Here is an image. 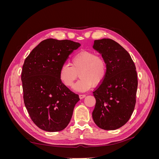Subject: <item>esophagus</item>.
I'll list each match as a JSON object with an SVG mask.
<instances>
[{
	"label": "esophagus",
	"mask_w": 159,
	"mask_h": 159,
	"mask_svg": "<svg viewBox=\"0 0 159 159\" xmlns=\"http://www.w3.org/2000/svg\"><path fill=\"white\" fill-rule=\"evenodd\" d=\"M79 97H80V99H83V98H84L85 97V94H80L79 95Z\"/></svg>",
	"instance_id": "obj_1"
}]
</instances>
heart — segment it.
Segmentation results:
<instances>
[{"instance_id":"obj_1","label":"heart","mask_w":159,"mask_h":159,"mask_svg":"<svg viewBox=\"0 0 159 159\" xmlns=\"http://www.w3.org/2000/svg\"><path fill=\"white\" fill-rule=\"evenodd\" d=\"M71 62V66L68 64L61 66L60 78L66 86L71 88L79 74L81 79L74 85L75 91L83 92L89 90L93 85H99L106 75V62L92 52L81 51L74 56Z\"/></svg>"}]
</instances>
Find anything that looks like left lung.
<instances>
[{
    "instance_id": "1",
    "label": "left lung",
    "mask_w": 159,
    "mask_h": 159,
    "mask_svg": "<svg viewBox=\"0 0 159 159\" xmlns=\"http://www.w3.org/2000/svg\"><path fill=\"white\" fill-rule=\"evenodd\" d=\"M93 48L107 66L104 80L93 92L96 100L93 119L101 129L115 130L129 121L135 106L136 67L127 51L111 39L96 40Z\"/></svg>"
}]
</instances>
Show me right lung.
<instances>
[{"label":"right lung","mask_w":159,"mask_h":159,"mask_svg":"<svg viewBox=\"0 0 159 159\" xmlns=\"http://www.w3.org/2000/svg\"><path fill=\"white\" fill-rule=\"evenodd\" d=\"M80 46L71 40L48 38L25 60L21 74L24 102L32 121L44 131L64 129L79 102V95L61 82L60 70Z\"/></svg>","instance_id":"right-lung-1"}]
</instances>
